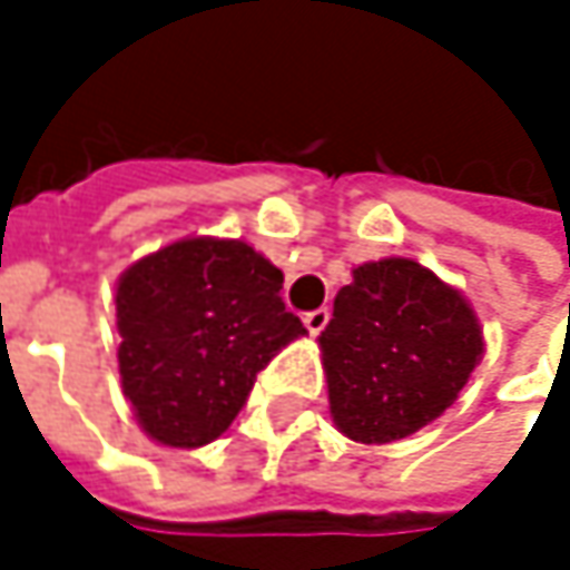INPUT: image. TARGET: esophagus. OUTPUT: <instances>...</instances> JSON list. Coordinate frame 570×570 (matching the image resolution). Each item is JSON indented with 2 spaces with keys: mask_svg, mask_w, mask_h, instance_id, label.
Masks as SVG:
<instances>
[{
  "mask_svg": "<svg viewBox=\"0 0 570 570\" xmlns=\"http://www.w3.org/2000/svg\"><path fill=\"white\" fill-rule=\"evenodd\" d=\"M326 323H330V309L326 306H320V309H309L306 316H303V326L316 336V333H323L326 330Z\"/></svg>",
  "mask_w": 570,
  "mask_h": 570,
  "instance_id": "1",
  "label": "esophagus"
}]
</instances>
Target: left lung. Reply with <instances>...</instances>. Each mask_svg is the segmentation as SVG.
I'll return each mask as SVG.
<instances>
[{"mask_svg":"<svg viewBox=\"0 0 570 570\" xmlns=\"http://www.w3.org/2000/svg\"><path fill=\"white\" fill-rule=\"evenodd\" d=\"M320 346L336 429L383 445L459 399L482 360V330L459 289L415 261L390 257L353 271Z\"/></svg>","mask_w":570,"mask_h":570,"instance_id":"1","label":"left lung"}]
</instances>
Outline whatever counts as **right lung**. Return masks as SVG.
Masks as SVG:
<instances>
[{"instance_id": "right-lung-1", "label": "right lung", "mask_w": 570, "mask_h": 570, "mask_svg": "<svg viewBox=\"0 0 570 570\" xmlns=\"http://www.w3.org/2000/svg\"><path fill=\"white\" fill-rule=\"evenodd\" d=\"M284 274L244 240L190 237L118 281V370L138 425L161 445L214 442L257 373L296 340Z\"/></svg>"}]
</instances>
